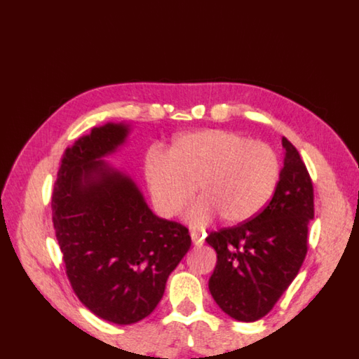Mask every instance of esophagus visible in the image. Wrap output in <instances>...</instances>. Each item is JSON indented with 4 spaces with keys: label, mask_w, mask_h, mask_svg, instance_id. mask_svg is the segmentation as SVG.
I'll return each instance as SVG.
<instances>
[{
    "label": "esophagus",
    "mask_w": 359,
    "mask_h": 359,
    "mask_svg": "<svg viewBox=\"0 0 359 359\" xmlns=\"http://www.w3.org/2000/svg\"><path fill=\"white\" fill-rule=\"evenodd\" d=\"M189 235H191V240H193V244H194V245H202V244H203V238H205V235L201 233V231L193 230Z\"/></svg>",
    "instance_id": "34e87169"
}]
</instances>
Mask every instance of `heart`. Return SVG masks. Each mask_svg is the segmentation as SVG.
Returning a JSON list of instances; mask_svg holds the SVG:
<instances>
[{
	"mask_svg": "<svg viewBox=\"0 0 359 359\" xmlns=\"http://www.w3.org/2000/svg\"><path fill=\"white\" fill-rule=\"evenodd\" d=\"M144 179L157 212L177 215L201 199L187 221L203 227L219 215L224 222H244L272 201L282 179V160L272 146L233 130L207 129L172 140L170 152L151 146L144 156Z\"/></svg>",
	"mask_w": 359,
	"mask_h": 359,
	"instance_id": "b5f03b06",
	"label": "heart"
}]
</instances>
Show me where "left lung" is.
I'll return each mask as SVG.
<instances>
[{
  "label": "left lung",
  "instance_id": "8db88e82",
  "mask_svg": "<svg viewBox=\"0 0 359 359\" xmlns=\"http://www.w3.org/2000/svg\"><path fill=\"white\" fill-rule=\"evenodd\" d=\"M285 160L272 201L252 219L212 231L216 250L210 292L221 310L241 322L268 314L299 273L314 217L313 182L300 154L283 137Z\"/></svg>",
  "mask_w": 359,
  "mask_h": 359
}]
</instances>
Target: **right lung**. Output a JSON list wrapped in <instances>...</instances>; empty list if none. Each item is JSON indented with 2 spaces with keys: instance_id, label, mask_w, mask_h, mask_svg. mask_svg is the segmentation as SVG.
Masks as SVG:
<instances>
[{
  "instance_id": "1",
  "label": "right lung",
  "mask_w": 359,
  "mask_h": 359,
  "mask_svg": "<svg viewBox=\"0 0 359 359\" xmlns=\"http://www.w3.org/2000/svg\"><path fill=\"white\" fill-rule=\"evenodd\" d=\"M129 128H93L63 154L53 222L73 291L104 320L129 325L149 316L191 245L188 229L156 216L137 185L101 157Z\"/></svg>"
}]
</instances>
